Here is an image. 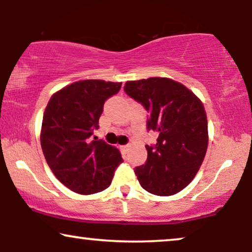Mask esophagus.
I'll return each instance as SVG.
<instances>
[{
    "label": "esophagus",
    "mask_w": 252,
    "mask_h": 252,
    "mask_svg": "<svg viewBox=\"0 0 252 252\" xmlns=\"http://www.w3.org/2000/svg\"><path fill=\"white\" fill-rule=\"evenodd\" d=\"M120 149L123 150L124 154H126L127 151H128V149H129V144H125V146H122V147H120Z\"/></svg>",
    "instance_id": "obj_1"
}]
</instances>
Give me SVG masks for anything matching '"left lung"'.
<instances>
[{"label":"left lung","mask_w":252,"mask_h":252,"mask_svg":"<svg viewBox=\"0 0 252 252\" xmlns=\"http://www.w3.org/2000/svg\"><path fill=\"white\" fill-rule=\"evenodd\" d=\"M124 91L149 112L147 129L158 134L156 144L146 146V163L134 170L137 180L154 195L177 194L195 178L208 149L204 105L168 78L127 81Z\"/></svg>","instance_id":"8db88e82"}]
</instances>
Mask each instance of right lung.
Wrapping results in <instances>:
<instances>
[{
	"label": "right lung",
	"mask_w": 252,
	"mask_h": 252,
	"mask_svg": "<svg viewBox=\"0 0 252 252\" xmlns=\"http://www.w3.org/2000/svg\"><path fill=\"white\" fill-rule=\"evenodd\" d=\"M120 88L122 82L81 80L55 93L48 102L41 148L55 177L72 191L91 195L104 190L123 161L117 148L91 140L104 102Z\"/></svg>",
	"instance_id": "1"
}]
</instances>
